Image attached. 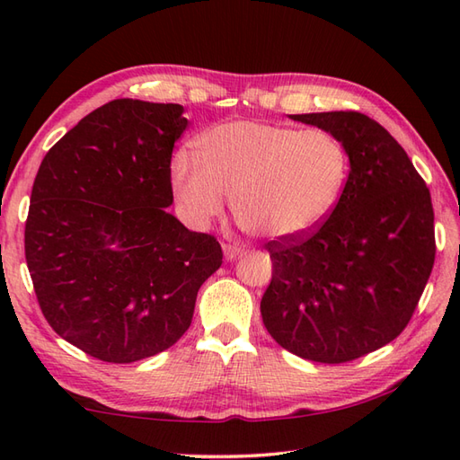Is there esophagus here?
<instances>
[{
    "instance_id": "esophagus-1",
    "label": "esophagus",
    "mask_w": 460,
    "mask_h": 460,
    "mask_svg": "<svg viewBox=\"0 0 460 460\" xmlns=\"http://www.w3.org/2000/svg\"><path fill=\"white\" fill-rule=\"evenodd\" d=\"M222 252H224V257H226L228 261H234L236 257H240L243 253V250L236 243H222Z\"/></svg>"
}]
</instances>
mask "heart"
I'll use <instances>...</instances> for the list:
<instances>
[{
  "label": "heart",
  "instance_id": "b5f03b06",
  "mask_svg": "<svg viewBox=\"0 0 460 460\" xmlns=\"http://www.w3.org/2000/svg\"><path fill=\"white\" fill-rule=\"evenodd\" d=\"M349 154L335 134L236 119L197 140V158L173 154L172 189L197 228L218 218L232 197L238 224L252 234L288 240L308 234L340 203Z\"/></svg>",
  "mask_w": 460,
  "mask_h": 460
}]
</instances>
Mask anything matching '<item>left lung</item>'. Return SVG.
I'll use <instances>...</instances> for the list:
<instances>
[{
	"instance_id": "8db88e82",
	"label": "left lung",
	"mask_w": 460,
	"mask_h": 460,
	"mask_svg": "<svg viewBox=\"0 0 460 460\" xmlns=\"http://www.w3.org/2000/svg\"><path fill=\"white\" fill-rule=\"evenodd\" d=\"M290 119L335 134L349 177L316 232L267 243L273 277L261 318L302 359L353 361L398 338L418 306L435 261L431 195L404 148L367 115Z\"/></svg>"
}]
</instances>
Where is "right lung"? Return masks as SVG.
I'll return each mask as SVG.
<instances>
[{
  "instance_id": "obj_1",
  "label": "right lung",
  "mask_w": 460,
  "mask_h": 460,
  "mask_svg": "<svg viewBox=\"0 0 460 460\" xmlns=\"http://www.w3.org/2000/svg\"><path fill=\"white\" fill-rule=\"evenodd\" d=\"M183 113L109 101L52 146L32 183L25 257L40 310L95 359L132 363L172 347L222 265L215 236L167 212Z\"/></svg>"
}]
</instances>
